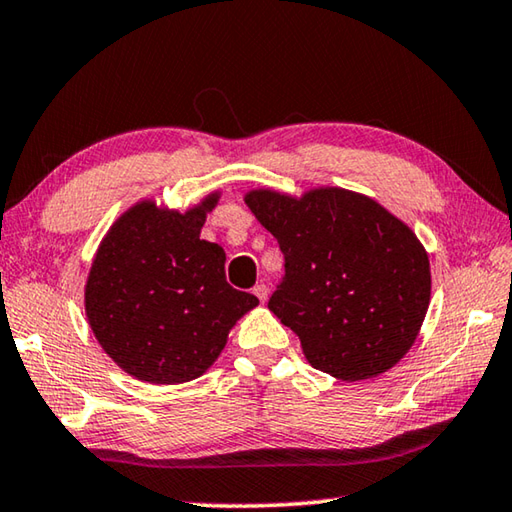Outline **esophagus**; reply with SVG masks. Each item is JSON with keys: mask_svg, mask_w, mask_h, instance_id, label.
<instances>
[{"mask_svg": "<svg viewBox=\"0 0 512 512\" xmlns=\"http://www.w3.org/2000/svg\"><path fill=\"white\" fill-rule=\"evenodd\" d=\"M253 293L255 296L262 300V302H266V298H268V287L264 282H259V284H255V289H253Z\"/></svg>", "mask_w": 512, "mask_h": 512, "instance_id": "34e87169", "label": "esophagus"}]
</instances>
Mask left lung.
Segmentation results:
<instances>
[{
  "mask_svg": "<svg viewBox=\"0 0 512 512\" xmlns=\"http://www.w3.org/2000/svg\"><path fill=\"white\" fill-rule=\"evenodd\" d=\"M244 201L284 253L268 309L298 334L311 366L343 381L391 370L431 298L429 255L409 225L341 187L300 198L253 189Z\"/></svg>",
  "mask_w": 512,
  "mask_h": 512,
  "instance_id": "8db88e82",
  "label": "left lung"
}]
</instances>
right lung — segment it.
Instances as JSON below:
<instances>
[{"label":"right lung","mask_w":512,"mask_h":512,"mask_svg":"<svg viewBox=\"0 0 512 512\" xmlns=\"http://www.w3.org/2000/svg\"><path fill=\"white\" fill-rule=\"evenodd\" d=\"M221 192L187 212L135 203L112 223L85 282L103 352L135 379L183 384L219 359L237 320L259 305L225 282V253L201 239Z\"/></svg>","instance_id":"obj_1"}]
</instances>
